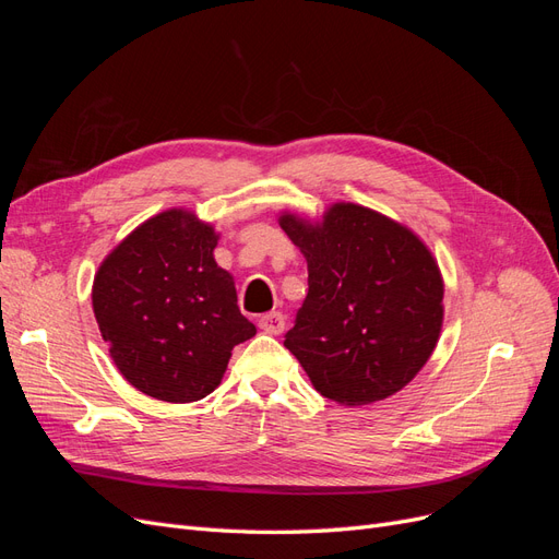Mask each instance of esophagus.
<instances>
[{"label":"esophagus","mask_w":559,"mask_h":559,"mask_svg":"<svg viewBox=\"0 0 559 559\" xmlns=\"http://www.w3.org/2000/svg\"><path fill=\"white\" fill-rule=\"evenodd\" d=\"M284 314L282 312H267V314H263L261 319H259V326H261V331H265V333H270V335H280L282 331H284Z\"/></svg>","instance_id":"obj_1"}]
</instances>
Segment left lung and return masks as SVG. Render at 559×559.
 I'll return each instance as SVG.
<instances>
[{"instance_id": "1", "label": "left lung", "mask_w": 559, "mask_h": 559, "mask_svg": "<svg viewBox=\"0 0 559 559\" xmlns=\"http://www.w3.org/2000/svg\"><path fill=\"white\" fill-rule=\"evenodd\" d=\"M280 226L308 261V296L284 347L341 405L401 392L443 326V277L427 245L354 202H335L321 222L284 212Z\"/></svg>"}]
</instances>
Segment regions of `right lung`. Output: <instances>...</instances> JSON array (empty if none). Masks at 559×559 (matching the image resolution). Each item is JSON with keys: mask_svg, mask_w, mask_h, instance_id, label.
<instances>
[{"mask_svg": "<svg viewBox=\"0 0 559 559\" xmlns=\"http://www.w3.org/2000/svg\"><path fill=\"white\" fill-rule=\"evenodd\" d=\"M216 242L193 212L167 210L134 228L95 273L99 333L121 376L146 396L205 399L233 347L257 333L230 273L214 261Z\"/></svg>", "mask_w": 559, "mask_h": 559, "instance_id": "add662e5", "label": "right lung"}]
</instances>
